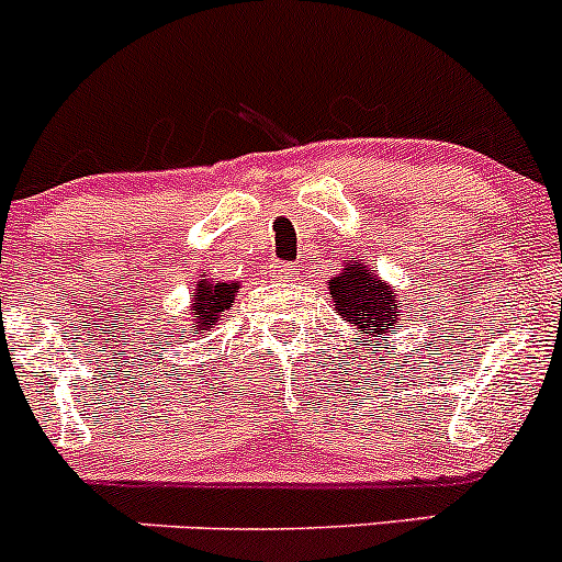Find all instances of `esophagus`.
I'll return each mask as SVG.
<instances>
[{"instance_id":"1","label":"esophagus","mask_w":562,"mask_h":562,"mask_svg":"<svg viewBox=\"0 0 562 562\" xmlns=\"http://www.w3.org/2000/svg\"><path fill=\"white\" fill-rule=\"evenodd\" d=\"M271 274H274L277 280H296L299 269L293 263H271Z\"/></svg>"}]
</instances>
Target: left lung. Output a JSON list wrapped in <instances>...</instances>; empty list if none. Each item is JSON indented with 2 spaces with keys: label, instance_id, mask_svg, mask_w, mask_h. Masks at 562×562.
Returning <instances> with one entry per match:
<instances>
[{
  "label": "left lung",
  "instance_id": "left-lung-1",
  "mask_svg": "<svg viewBox=\"0 0 562 562\" xmlns=\"http://www.w3.org/2000/svg\"><path fill=\"white\" fill-rule=\"evenodd\" d=\"M334 307L348 323H353L361 337L386 334L396 323V293L378 280L364 263H348V269L328 282Z\"/></svg>",
  "mask_w": 562,
  "mask_h": 562
}]
</instances>
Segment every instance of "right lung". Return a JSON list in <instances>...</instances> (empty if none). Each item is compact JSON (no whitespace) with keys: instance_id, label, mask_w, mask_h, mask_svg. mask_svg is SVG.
Listing matches in <instances>:
<instances>
[{"instance_id":"1","label":"right lung","mask_w":562,"mask_h":562,"mask_svg":"<svg viewBox=\"0 0 562 562\" xmlns=\"http://www.w3.org/2000/svg\"><path fill=\"white\" fill-rule=\"evenodd\" d=\"M239 291V285L234 282H201L198 285V296H195V321H198V331L203 328H212L214 321H217L220 313L234 304V293ZM195 331V326H192Z\"/></svg>"}]
</instances>
